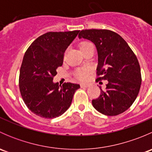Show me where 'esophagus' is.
<instances>
[{"label": "esophagus", "instance_id": "34e87169", "mask_svg": "<svg viewBox=\"0 0 152 152\" xmlns=\"http://www.w3.org/2000/svg\"><path fill=\"white\" fill-rule=\"evenodd\" d=\"M80 85H81V87H83V88H86V87H88L89 86H90L88 84H85V83H82Z\"/></svg>", "mask_w": 152, "mask_h": 152}]
</instances>
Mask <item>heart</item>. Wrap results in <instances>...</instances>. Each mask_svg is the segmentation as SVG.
Here are the masks:
<instances>
[{"label":"heart","mask_w":152,"mask_h":152,"mask_svg":"<svg viewBox=\"0 0 152 152\" xmlns=\"http://www.w3.org/2000/svg\"><path fill=\"white\" fill-rule=\"evenodd\" d=\"M92 45L90 42H87V41H84V42H82L80 44H79V48L80 49L84 48H86L87 46H89V45ZM90 72V70L87 68H82V69H79V70L76 71V75L78 78H79L80 80H85L87 79V76H88V73Z\"/></svg>","instance_id":"heart-1"}]
</instances>
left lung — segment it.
I'll use <instances>...</instances> for the list:
<instances>
[{
    "label": "left lung",
    "instance_id": "obj_1",
    "mask_svg": "<svg viewBox=\"0 0 152 152\" xmlns=\"http://www.w3.org/2000/svg\"><path fill=\"white\" fill-rule=\"evenodd\" d=\"M79 39H88L98 52L97 79L107 80L105 90L92 101L102 114L114 116L134 103L140 91L141 73L138 60L127 42L117 33L106 29L81 31Z\"/></svg>",
    "mask_w": 152,
    "mask_h": 152
}]
</instances>
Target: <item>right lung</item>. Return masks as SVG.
<instances>
[{"mask_svg":"<svg viewBox=\"0 0 152 152\" xmlns=\"http://www.w3.org/2000/svg\"><path fill=\"white\" fill-rule=\"evenodd\" d=\"M79 31L48 32L37 38L24 54L20 70L19 87L23 102L37 115L54 118L70 107L80 85L53 82L63 63L64 53Z\"/></svg>","mask_w":152,"mask_h":152,"instance_id":"obj_1","label":"right lung"}]
</instances>
